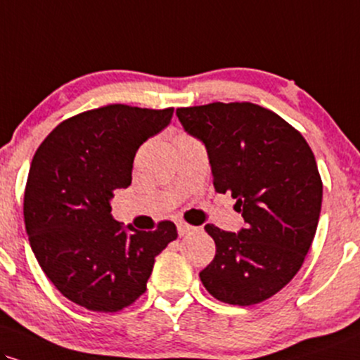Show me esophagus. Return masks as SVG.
Instances as JSON below:
<instances>
[{"label": "esophagus", "instance_id": "34e87169", "mask_svg": "<svg viewBox=\"0 0 360 360\" xmlns=\"http://www.w3.org/2000/svg\"><path fill=\"white\" fill-rule=\"evenodd\" d=\"M176 230H179L180 237H184V235H187V233L192 232L193 227H192V225L185 224V221H179V224H176Z\"/></svg>", "mask_w": 360, "mask_h": 360}]
</instances>
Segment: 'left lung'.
<instances>
[{
	"instance_id": "8db88e82",
	"label": "left lung",
	"mask_w": 360,
	"mask_h": 360,
	"mask_svg": "<svg viewBox=\"0 0 360 360\" xmlns=\"http://www.w3.org/2000/svg\"><path fill=\"white\" fill-rule=\"evenodd\" d=\"M188 135L205 145L214 187L237 200L238 233L205 225L215 259L200 272L217 300L254 305L277 294L302 267L322 207L316 157L277 113L248 103L176 110Z\"/></svg>"
}]
</instances>
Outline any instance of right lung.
<instances>
[{
  "label": "right lung",
  "mask_w": 360,
  "mask_h": 360,
  "mask_svg": "<svg viewBox=\"0 0 360 360\" xmlns=\"http://www.w3.org/2000/svg\"><path fill=\"white\" fill-rule=\"evenodd\" d=\"M173 108L108 105L61 122L38 146L25 190V225L39 267L72 302L118 312L146 290L155 257L176 238L173 221L153 232L112 217L113 192L131 184L140 145Z\"/></svg>",
  "instance_id": "add662e5"
}]
</instances>
